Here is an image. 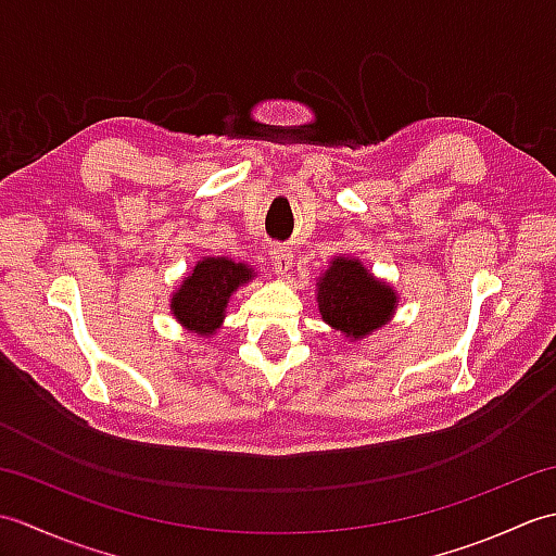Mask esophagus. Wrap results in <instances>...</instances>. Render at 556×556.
<instances>
[{
  "mask_svg": "<svg viewBox=\"0 0 556 556\" xmlns=\"http://www.w3.org/2000/svg\"><path fill=\"white\" fill-rule=\"evenodd\" d=\"M271 257V269H275L277 277H287V271L293 265V251L289 245H271L269 248Z\"/></svg>",
  "mask_w": 556,
  "mask_h": 556,
  "instance_id": "1",
  "label": "esophagus"
}]
</instances>
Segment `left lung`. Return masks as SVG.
Returning a JSON list of instances; mask_svg holds the SVG:
<instances>
[{
    "instance_id": "8db88e82",
    "label": "left lung",
    "mask_w": 556,
    "mask_h": 556,
    "mask_svg": "<svg viewBox=\"0 0 556 556\" xmlns=\"http://www.w3.org/2000/svg\"><path fill=\"white\" fill-rule=\"evenodd\" d=\"M394 305L392 287L370 277L358 260L334 257L317 285V308L323 320L353 339L382 327L392 317Z\"/></svg>"
}]
</instances>
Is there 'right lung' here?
<instances>
[{"label": "right lung", "mask_w": 556, "mask_h": 556, "mask_svg": "<svg viewBox=\"0 0 556 556\" xmlns=\"http://www.w3.org/2000/svg\"><path fill=\"white\" fill-rule=\"evenodd\" d=\"M253 277V269L227 257H205L174 293L172 311L195 334H212L219 327L229 296Z\"/></svg>", "instance_id": "obj_1"}]
</instances>
